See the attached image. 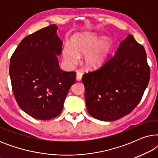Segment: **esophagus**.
<instances>
[{
  "label": "esophagus",
  "instance_id": "esophagus-1",
  "mask_svg": "<svg viewBox=\"0 0 158 158\" xmlns=\"http://www.w3.org/2000/svg\"><path fill=\"white\" fill-rule=\"evenodd\" d=\"M82 76H83V73H81V72H77V74H76V79L77 81H81L82 79Z\"/></svg>",
  "mask_w": 158,
  "mask_h": 158
}]
</instances>
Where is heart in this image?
<instances>
[{
    "instance_id": "1",
    "label": "heart",
    "mask_w": 158,
    "mask_h": 158,
    "mask_svg": "<svg viewBox=\"0 0 158 158\" xmlns=\"http://www.w3.org/2000/svg\"><path fill=\"white\" fill-rule=\"evenodd\" d=\"M92 32L79 33L71 39V46L64 45L62 56L70 64H74L78 60L79 55L87 52L85 63L89 68H98L107 60L111 49V43L109 40Z\"/></svg>"
}]
</instances>
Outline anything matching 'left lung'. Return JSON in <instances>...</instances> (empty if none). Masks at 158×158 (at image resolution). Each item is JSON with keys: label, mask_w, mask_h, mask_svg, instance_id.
Masks as SVG:
<instances>
[{"label": "left lung", "mask_w": 158, "mask_h": 158, "mask_svg": "<svg viewBox=\"0 0 158 158\" xmlns=\"http://www.w3.org/2000/svg\"><path fill=\"white\" fill-rule=\"evenodd\" d=\"M150 77L145 49L129 34L113 57L83 75L88 112L101 121L127 115L141 101Z\"/></svg>", "instance_id": "1"}]
</instances>
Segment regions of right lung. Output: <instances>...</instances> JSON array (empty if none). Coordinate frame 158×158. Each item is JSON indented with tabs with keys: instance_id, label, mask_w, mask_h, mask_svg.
<instances>
[{
	"instance_id": "right-lung-1",
	"label": "right lung",
	"mask_w": 158,
	"mask_h": 158,
	"mask_svg": "<svg viewBox=\"0 0 158 158\" xmlns=\"http://www.w3.org/2000/svg\"><path fill=\"white\" fill-rule=\"evenodd\" d=\"M57 27L51 24L19 43L10 60L12 90L19 107L31 117L49 120L59 116L75 72H65L59 66L62 42Z\"/></svg>"
}]
</instances>
